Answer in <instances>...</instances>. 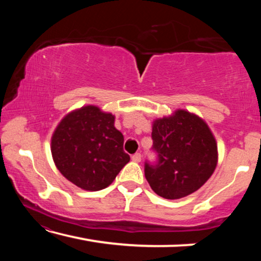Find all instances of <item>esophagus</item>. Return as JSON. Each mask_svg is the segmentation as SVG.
<instances>
[{
	"label": "esophagus",
	"mask_w": 261,
	"mask_h": 261,
	"mask_svg": "<svg viewBox=\"0 0 261 261\" xmlns=\"http://www.w3.org/2000/svg\"><path fill=\"white\" fill-rule=\"evenodd\" d=\"M131 159H132V161H134V162H140V160H141V155H140V153H136V154H134V155L131 156Z\"/></svg>",
	"instance_id": "34e87169"
}]
</instances>
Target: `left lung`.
<instances>
[{
  "label": "left lung",
  "mask_w": 261,
  "mask_h": 261,
  "mask_svg": "<svg viewBox=\"0 0 261 261\" xmlns=\"http://www.w3.org/2000/svg\"><path fill=\"white\" fill-rule=\"evenodd\" d=\"M156 165L145 163L149 187L165 199H180L196 192L213 175L219 160L213 132L197 114L176 109L152 124Z\"/></svg>",
  "instance_id": "left-lung-1"
}]
</instances>
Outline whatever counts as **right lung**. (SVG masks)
<instances>
[{"mask_svg":"<svg viewBox=\"0 0 261 261\" xmlns=\"http://www.w3.org/2000/svg\"><path fill=\"white\" fill-rule=\"evenodd\" d=\"M114 123L115 115L87 105L68 113L53 132L50 151L55 166L78 188L106 189L130 161L123 151L124 137Z\"/></svg>","mask_w":261,"mask_h":261,"instance_id":"1","label":"right lung"}]
</instances>
